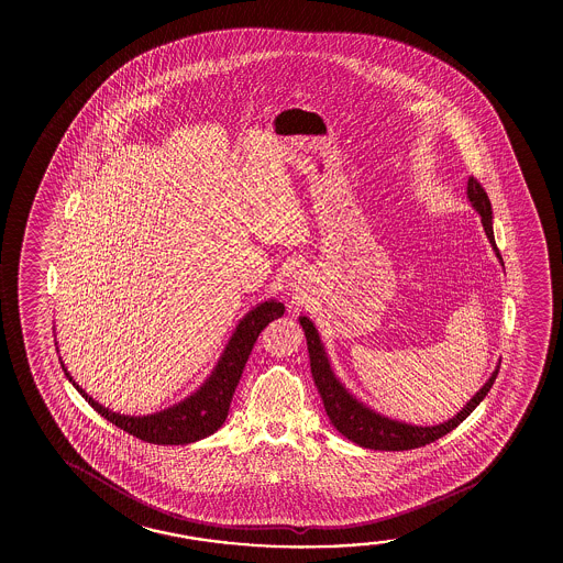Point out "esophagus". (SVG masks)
<instances>
[{
  "instance_id": "1",
  "label": "esophagus",
  "mask_w": 563,
  "mask_h": 563,
  "mask_svg": "<svg viewBox=\"0 0 563 563\" xmlns=\"http://www.w3.org/2000/svg\"><path fill=\"white\" fill-rule=\"evenodd\" d=\"M296 283H300V278H298V280H296V278H295V283H292V285L296 286Z\"/></svg>"
}]
</instances>
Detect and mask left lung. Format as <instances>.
Returning <instances> with one entry per match:
<instances>
[{"instance_id":"1","label":"left lung","mask_w":563,"mask_h":563,"mask_svg":"<svg viewBox=\"0 0 563 563\" xmlns=\"http://www.w3.org/2000/svg\"><path fill=\"white\" fill-rule=\"evenodd\" d=\"M467 198H470L473 210L479 213L488 243L495 251L500 267L505 268L503 257H500L497 250V243H495V233H493V208L488 202L487 192L481 188L479 183L473 176L467 183ZM298 322L305 330L313 383H316L318 393L322 397L323 408L330 416L333 428L351 442L357 443L361 448H367V450L402 452V450H415V448H422L426 443L440 440L445 433L452 432L453 428H457L481 405V400L487 397V393L498 375L497 365L495 371L490 373V377L487 378V383L467 400V405L463 406L457 415L452 416L450 420H445L442 424H408L402 420H395V418L380 415L377 410H373L369 405H365L363 400L355 397L353 393H350V388L345 387L338 375L333 373L332 363H330V357H328L325 347H323L322 338H320L318 328L313 325L312 320L302 313L298 318Z\"/></svg>"}]
</instances>
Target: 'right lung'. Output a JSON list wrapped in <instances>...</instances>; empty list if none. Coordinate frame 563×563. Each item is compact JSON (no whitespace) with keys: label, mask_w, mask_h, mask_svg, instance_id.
Returning a JSON list of instances; mask_svg holds the SVG:
<instances>
[{"label":"right lung","mask_w":563,"mask_h":563,"mask_svg":"<svg viewBox=\"0 0 563 563\" xmlns=\"http://www.w3.org/2000/svg\"><path fill=\"white\" fill-rule=\"evenodd\" d=\"M283 313H285V305L278 302L277 298L258 302L235 325L210 377L206 378L190 397L153 415L130 416L113 412L110 408L100 405L98 400H93L76 383L73 375L66 371L63 360L60 365L66 378L82 395L84 400H88V405L111 424L118 426L123 432L131 433L143 442L157 443V445H185L218 432V428L225 422L231 398L240 383L243 367L250 360L253 343L257 341L261 330L267 328L268 323L280 318Z\"/></svg>","instance_id":"add662e5"}]
</instances>
